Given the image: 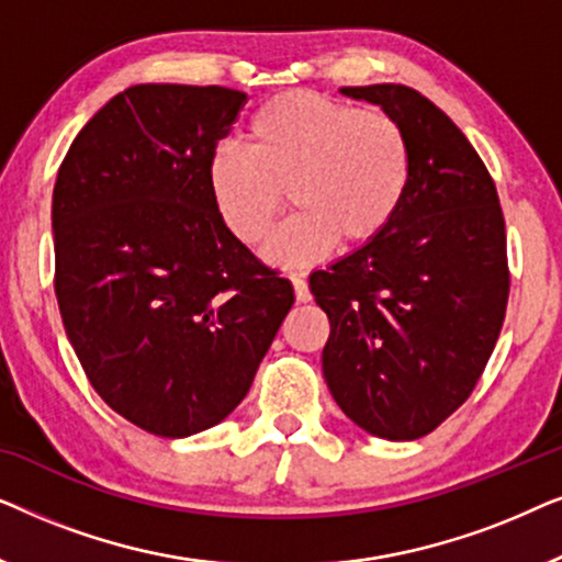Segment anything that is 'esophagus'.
Listing matches in <instances>:
<instances>
[{"label":"esophagus","mask_w":562,"mask_h":562,"mask_svg":"<svg viewBox=\"0 0 562 562\" xmlns=\"http://www.w3.org/2000/svg\"><path fill=\"white\" fill-rule=\"evenodd\" d=\"M291 283H294V294H296V302H310L312 299V291H310V283L302 273H294L291 276Z\"/></svg>","instance_id":"esophagus-1"}]
</instances>
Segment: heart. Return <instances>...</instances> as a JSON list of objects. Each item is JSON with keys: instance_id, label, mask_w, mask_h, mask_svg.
Instances as JSON below:
<instances>
[{"instance_id": "1", "label": "heart", "mask_w": 562, "mask_h": 562, "mask_svg": "<svg viewBox=\"0 0 562 562\" xmlns=\"http://www.w3.org/2000/svg\"><path fill=\"white\" fill-rule=\"evenodd\" d=\"M409 183V137L391 114L314 91L273 97L252 114L248 148L220 143L206 166L214 210L245 245L266 240L289 191L299 212L263 252L281 268L319 263L342 237L350 245L379 240Z\"/></svg>"}]
</instances>
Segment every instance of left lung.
Here are the masks:
<instances>
[{
  "mask_svg": "<svg viewBox=\"0 0 562 562\" xmlns=\"http://www.w3.org/2000/svg\"><path fill=\"white\" fill-rule=\"evenodd\" d=\"M404 127L412 183L379 240L310 276L329 319L322 373L368 435L417 440L471 396L509 299L494 181L448 114L402 83L342 87Z\"/></svg>",
  "mask_w": 562,
  "mask_h": 562,
  "instance_id": "1",
  "label": "left lung"
}]
</instances>
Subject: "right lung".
<instances>
[{
    "instance_id": "1",
    "label": "right lung",
    "mask_w": 562,
    "mask_h": 562,
    "mask_svg": "<svg viewBox=\"0 0 562 562\" xmlns=\"http://www.w3.org/2000/svg\"><path fill=\"white\" fill-rule=\"evenodd\" d=\"M248 97L137 83L76 135L53 189L56 296L97 394L160 437L220 425L294 304L214 210L206 166Z\"/></svg>"
}]
</instances>
